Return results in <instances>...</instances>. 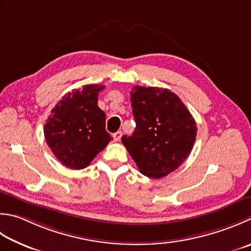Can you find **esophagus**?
I'll return each mask as SVG.
<instances>
[{
    "mask_svg": "<svg viewBox=\"0 0 251 251\" xmlns=\"http://www.w3.org/2000/svg\"><path fill=\"white\" fill-rule=\"evenodd\" d=\"M122 131H116L113 134V139H114V141H120L122 138Z\"/></svg>",
    "mask_w": 251,
    "mask_h": 251,
    "instance_id": "esophagus-1",
    "label": "esophagus"
}]
</instances>
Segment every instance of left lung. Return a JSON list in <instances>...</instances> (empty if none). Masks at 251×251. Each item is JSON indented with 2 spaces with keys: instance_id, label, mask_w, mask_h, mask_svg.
I'll use <instances>...</instances> for the list:
<instances>
[{
  "instance_id": "obj_1",
  "label": "left lung",
  "mask_w": 251,
  "mask_h": 251,
  "mask_svg": "<svg viewBox=\"0 0 251 251\" xmlns=\"http://www.w3.org/2000/svg\"><path fill=\"white\" fill-rule=\"evenodd\" d=\"M136 128L122 142L140 171L150 178H162L187 159L197 126L179 98L169 89L136 86L130 91Z\"/></svg>"
}]
</instances>
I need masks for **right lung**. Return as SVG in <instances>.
<instances>
[{
	"mask_svg": "<svg viewBox=\"0 0 251 251\" xmlns=\"http://www.w3.org/2000/svg\"><path fill=\"white\" fill-rule=\"evenodd\" d=\"M104 86L87 85L74 89L52 109L44 137L53 154L63 165L82 170L113 139L105 130V113L98 106Z\"/></svg>",
	"mask_w": 251,
	"mask_h": 251,
	"instance_id": "right-lung-1",
	"label": "right lung"
}]
</instances>
